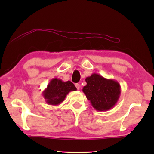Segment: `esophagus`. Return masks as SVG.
<instances>
[{"label":"esophagus","instance_id":"esophagus-1","mask_svg":"<svg viewBox=\"0 0 154 154\" xmlns=\"http://www.w3.org/2000/svg\"><path fill=\"white\" fill-rule=\"evenodd\" d=\"M75 87H76V88H77V90H79L80 85L79 84V83H76V84H75Z\"/></svg>","mask_w":154,"mask_h":154}]
</instances>
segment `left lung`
Here are the masks:
<instances>
[{
	"mask_svg": "<svg viewBox=\"0 0 154 154\" xmlns=\"http://www.w3.org/2000/svg\"><path fill=\"white\" fill-rule=\"evenodd\" d=\"M85 82L87 85L82 90L96 111H108L118 103L121 87L117 81L106 79L97 73H93L86 77Z\"/></svg>",
	"mask_w": 154,
	"mask_h": 154,
	"instance_id": "8db88e82",
	"label": "left lung"
}]
</instances>
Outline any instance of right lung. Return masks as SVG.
I'll list each match as a JSON object with an SVG mask.
<instances>
[{
  "mask_svg": "<svg viewBox=\"0 0 154 154\" xmlns=\"http://www.w3.org/2000/svg\"><path fill=\"white\" fill-rule=\"evenodd\" d=\"M77 88L70 81L63 82L54 78L43 92L46 103L50 105H58L63 102L66 95L71 91H76Z\"/></svg>",
  "mask_w": 154,
  "mask_h": 154,
  "instance_id": "obj_1",
  "label": "right lung"
}]
</instances>
